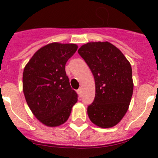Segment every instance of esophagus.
I'll return each instance as SVG.
<instances>
[{
	"mask_svg": "<svg viewBox=\"0 0 158 158\" xmlns=\"http://www.w3.org/2000/svg\"><path fill=\"white\" fill-rule=\"evenodd\" d=\"M77 94L79 95V96H81V89H78L77 91Z\"/></svg>",
	"mask_w": 158,
	"mask_h": 158,
	"instance_id": "obj_1",
	"label": "esophagus"
}]
</instances>
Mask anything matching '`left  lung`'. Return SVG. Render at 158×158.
Returning a JSON list of instances; mask_svg holds the SVG:
<instances>
[{"label":"left lung","instance_id":"obj_1","mask_svg":"<svg viewBox=\"0 0 158 158\" xmlns=\"http://www.w3.org/2000/svg\"><path fill=\"white\" fill-rule=\"evenodd\" d=\"M95 79L96 95L88 107L90 120L102 128L120 122L133 94L132 69L129 61L108 42H91L78 50Z\"/></svg>","mask_w":158,"mask_h":158}]
</instances>
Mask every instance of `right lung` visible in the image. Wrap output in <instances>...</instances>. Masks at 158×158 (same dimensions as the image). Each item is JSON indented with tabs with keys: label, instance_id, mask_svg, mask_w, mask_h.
I'll return each mask as SVG.
<instances>
[{
	"label": "right lung",
	"instance_id": "1",
	"mask_svg": "<svg viewBox=\"0 0 158 158\" xmlns=\"http://www.w3.org/2000/svg\"><path fill=\"white\" fill-rule=\"evenodd\" d=\"M77 50L73 43H52L36 51L23 73V91L31 111L48 127L66 122L77 94L71 89L65 64Z\"/></svg>",
	"mask_w": 158,
	"mask_h": 158
}]
</instances>
